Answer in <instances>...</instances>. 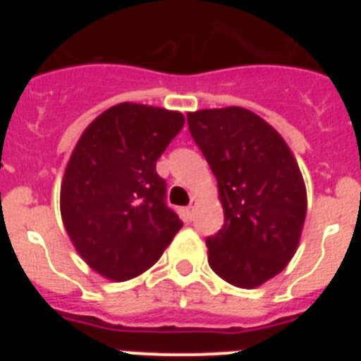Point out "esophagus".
I'll use <instances>...</instances> for the list:
<instances>
[{"label": "esophagus", "instance_id": "34e87169", "mask_svg": "<svg viewBox=\"0 0 361 361\" xmlns=\"http://www.w3.org/2000/svg\"><path fill=\"white\" fill-rule=\"evenodd\" d=\"M195 209H197V200L191 199L190 206L186 208V215L190 216V219H193V216H195Z\"/></svg>", "mask_w": 361, "mask_h": 361}]
</instances>
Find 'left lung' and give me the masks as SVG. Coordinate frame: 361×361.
<instances>
[{"label": "left lung", "instance_id": "1", "mask_svg": "<svg viewBox=\"0 0 361 361\" xmlns=\"http://www.w3.org/2000/svg\"><path fill=\"white\" fill-rule=\"evenodd\" d=\"M195 145L219 183L224 226L206 238L220 279L253 289L295 255L307 195L291 149L273 126L240 106L188 114Z\"/></svg>", "mask_w": 361, "mask_h": 361}]
</instances>
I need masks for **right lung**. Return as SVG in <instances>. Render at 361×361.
<instances>
[{
    "label": "right lung",
    "instance_id": "right-lung-1",
    "mask_svg": "<svg viewBox=\"0 0 361 361\" xmlns=\"http://www.w3.org/2000/svg\"><path fill=\"white\" fill-rule=\"evenodd\" d=\"M184 126L180 111L121 103L82 132L61 184L70 240L99 275L124 282L157 262L183 228L155 166Z\"/></svg>",
    "mask_w": 361,
    "mask_h": 361
}]
</instances>
